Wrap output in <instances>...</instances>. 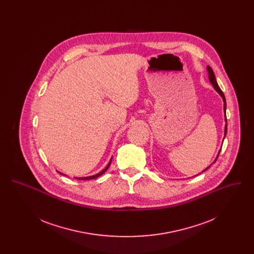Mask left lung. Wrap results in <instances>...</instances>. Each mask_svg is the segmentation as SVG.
<instances>
[{
    "label": "left lung",
    "instance_id": "left-lung-1",
    "mask_svg": "<svg viewBox=\"0 0 254 254\" xmlns=\"http://www.w3.org/2000/svg\"><path fill=\"white\" fill-rule=\"evenodd\" d=\"M207 71H208V78H209L210 83L213 85L214 88L217 90L218 92H219V94L223 98V101H224V111H225V113H226L227 104H226V98H225V95H224L223 91L221 90V88L219 87L217 82H216V79H215V75H214L213 70H212V68H211L210 66H207ZM225 119H226V122H227V116H225ZM226 134H227V124H226V127H225V136H226ZM220 151H221V150H220ZM219 153H220V152H219ZM218 156H219V155H218ZM216 160H217V159H216ZM216 160H215V162H216ZM209 167H210V166H209ZM209 167H208V168H209ZM208 168H206L205 170H206ZM205 170H204V171H205Z\"/></svg>",
    "mask_w": 254,
    "mask_h": 254
}]
</instances>
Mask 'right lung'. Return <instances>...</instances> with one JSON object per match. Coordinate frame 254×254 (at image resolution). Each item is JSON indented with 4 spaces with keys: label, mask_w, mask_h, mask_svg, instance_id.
Returning <instances> with one entry per match:
<instances>
[{
    "label": "right lung",
    "mask_w": 254,
    "mask_h": 254,
    "mask_svg": "<svg viewBox=\"0 0 254 254\" xmlns=\"http://www.w3.org/2000/svg\"><path fill=\"white\" fill-rule=\"evenodd\" d=\"M110 163H111V160H110V162H109V165L106 167V169H103L101 172H99L98 174H95V175H93V176H88V177H80V178H76L75 177V179H79V180H90V179H95L97 177H99V176H101L102 174H104L108 169L109 168V166H110Z\"/></svg>",
    "instance_id": "obj_1"
}]
</instances>
